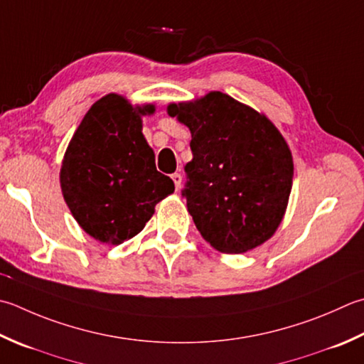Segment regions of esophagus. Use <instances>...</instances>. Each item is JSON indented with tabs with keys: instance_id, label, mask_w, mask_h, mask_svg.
<instances>
[{
	"instance_id": "1",
	"label": "esophagus",
	"mask_w": 364,
	"mask_h": 364,
	"mask_svg": "<svg viewBox=\"0 0 364 364\" xmlns=\"http://www.w3.org/2000/svg\"><path fill=\"white\" fill-rule=\"evenodd\" d=\"M172 180H173V183H175V189H176V191L180 189V188H181V180H183L181 175H180V173H173V175H172Z\"/></svg>"
}]
</instances>
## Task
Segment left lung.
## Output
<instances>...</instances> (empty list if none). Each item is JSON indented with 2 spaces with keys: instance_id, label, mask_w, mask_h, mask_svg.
Instances as JSON below:
<instances>
[{
  "instance_id": "8db88e82",
  "label": "left lung",
  "mask_w": 364,
  "mask_h": 364,
  "mask_svg": "<svg viewBox=\"0 0 364 364\" xmlns=\"http://www.w3.org/2000/svg\"><path fill=\"white\" fill-rule=\"evenodd\" d=\"M167 113L191 131L183 196L206 243L241 254L272 238L294 183V158L273 121L220 91L168 104Z\"/></svg>"
}]
</instances>
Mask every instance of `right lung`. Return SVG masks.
Segmentation results:
<instances>
[{"label": "right lung", "mask_w": 364, "mask_h": 364, "mask_svg": "<svg viewBox=\"0 0 364 364\" xmlns=\"http://www.w3.org/2000/svg\"><path fill=\"white\" fill-rule=\"evenodd\" d=\"M154 104H135L109 92L90 107L64 153L61 192L90 237L117 246L144 230L154 206L175 184L156 170L141 118Z\"/></svg>", "instance_id": "add662e5"}]
</instances>
